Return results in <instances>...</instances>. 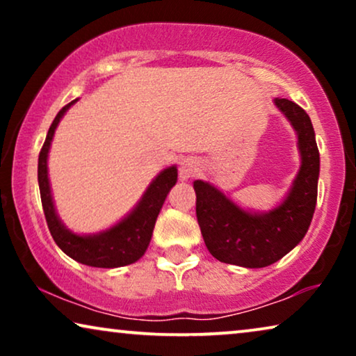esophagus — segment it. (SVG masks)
<instances>
[{"label": "esophagus", "mask_w": 356, "mask_h": 356, "mask_svg": "<svg viewBox=\"0 0 356 356\" xmlns=\"http://www.w3.org/2000/svg\"><path fill=\"white\" fill-rule=\"evenodd\" d=\"M178 172H179V178H181V179L193 178L197 172V162L193 157L183 159L181 162H179Z\"/></svg>", "instance_id": "34e87169"}]
</instances>
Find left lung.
I'll list each match as a JSON object with an SVG mask.
<instances>
[{
  "mask_svg": "<svg viewBox=\"0 0 356 356\" xmlns=\"http://www.w3.org/2000/svg\"><path fill=\"white\" fill-rule=\"evenodd\" d=\"M298 134L301 167L293 188L279 207L267 213H250L225 194L201 179L194 181L196 216L211 254L225 264L266 267L293 250L308 232L318 199L319 150L306 111L295 102L275 99Z\"/></svg>",
  "mask_w": 356,
  "mask_h": 356,
  "instance_id": "8db88e82",
  "label": "left lung"
}]
</instances>
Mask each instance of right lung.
<instances>
[{"label":"right lung","mask_w":356,"mask_h":356,"mask_svg":"<svg viewBox=\"0 0 356 356\" xmlns=\"http://www.w3.org/2000/svg\"><path fill=\"white\" fill-rule=\"evenodd\" d=\"M76 100H72L71 104L65 105L58 111L50 129H48L47 139L42 145L40 154H38V188H40L42 207L43 212H45L48 230H50L56 245L61 248V251H65L67 256L81 262V264L90 267H104V269H113V267L133 264L139 257H143L145 250H147L160 209H162L170 189L177 183V167L163 170L150 183L147 191H145L134 211L124 220H121L118 225H115L104 233H99V235H74V233L63 225L56 216L55 207H53L47 170V157L53 134H55V129L58 123H60L61 116L66 113V110Z\"/></svg>","instance_id":"1"}]
</instances>
